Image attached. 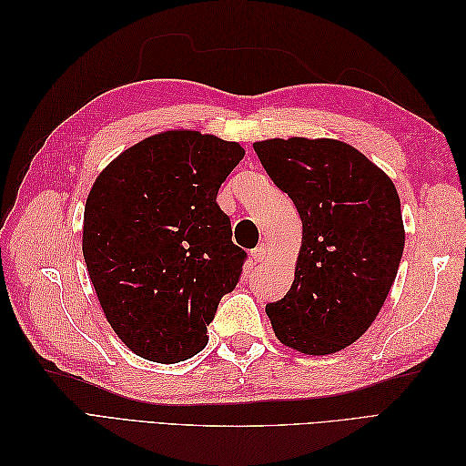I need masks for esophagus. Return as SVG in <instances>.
I'll return each instance as SVG.
<instances>
[{
  "label": "esophagus",
  "mask_w": 466,
  "mask_h": 466,
  "mask_svg": "<svg viewBox=\"0 0 466 466\" xmlns=\"http://www.w3.org/2000/svg\"><path fill=\"white\" fill-rule=\"evenodd\" d=\"M250 255H252V258H255L257 262H264L266 257H268V247L262 243V245H258L255 250H252Z\"/></svg>",
  "instance_id": "obj_1"
}]
</instances>
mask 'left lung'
Returning a JSON list of instances; mask_svg holds the SVG:
<instances>
[{"label":"left lung","instance_id":"obj_1","mask_svg":"<svg viewBox=\"0 0 466 466\" xmlns=\"http://www.w3.org/2000/svg\"><path fill=\"white\" fill-rule=\"evenodd\" d=\"M262 167L299 211L303 237L284 299L266 305L278 340L329 356L371 327L404 248L400 198L385 171L330 137L255 142Z\"/></svg>","mask_w":466,"mask_h":466}]
</instances>
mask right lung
<instances>
[{"label":"right lung","instance_id":"right-lung-1","mask_svg":"<svg viewBox=\"0 0 466 466\" xmlns=\"http://www.w3.org/2000/svg\"><path fill=\"white\" fill-rule=\"evenodd\" d=\"M243 157L237 142L167 130L122 151L93 182L83 258L108 324L136 356L178 363L206 348L247 258L216 202Z\"/></svg>","mask_w":466,"mask_h":466}]
</instances>
